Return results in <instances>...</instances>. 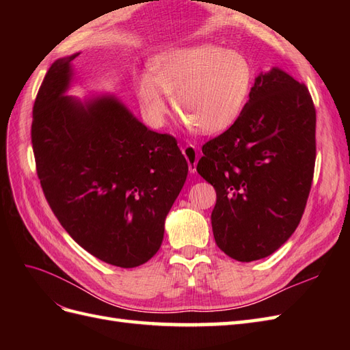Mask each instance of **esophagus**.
Here are the masks:
<instances>
[{
  "label": "esophagus",
  "mask_w": 350,
  "mask_h": 350,
  "mask_svg": "<svg viewBox=\"0 0 350 350\" xmlns=\"http://www.w3.org/2000/svg\"><path fill=\"white\" fill-rule=\"evenodd\" d=\"M183 153H184L187 162H188L189 172L194 174L197 171V162H198V153H197L196 146L194 144H187L183 149Z\"/></svg>",
  "instance_id": "1"
}]
</instances>
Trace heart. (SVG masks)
I'll use <instances>...</instances> for the list:
<instances>
[{
    "mask_svg": "<svg viewBox=\"0 0 350 350\" xmlns=\"http://www.w3.org/2000/svg\"><path fill=\"white\" fill-rule=\"evenodd\" d=\"M252 83L245 57L235 51L201 44L166 52L143 76L139 98L153 121L167 113L166 94L181 121L200 133L216 134L234 124L242 112Z\"/></svg>",
    "mask_w": 350,
    "mask_h": 350,
    "instance_id": "obj_1",
    "label": "heart"
}]
</instances>
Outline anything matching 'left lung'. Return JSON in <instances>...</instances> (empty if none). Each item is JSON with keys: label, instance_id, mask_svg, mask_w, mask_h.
<instances>
[{"label": "left lung", "instance_id": "left-lung-1", "mask_svg": "<svg viewBox=\"0 0 350 350\" xmlns=\"http://www.w3.org/2000/svg\"><path fill=\"white\" fill-rule=\"evenodd\" d=\"M315 108L304 83L261 72L229 129L203 146L197 172L216 189L217 247L250 262L279 250L298 228L315 166Z\"/></svg>", "mask_w": 350, "mask_h": 350}]
</instances>
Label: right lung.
<instances>
[{
  "mask_svg": "<svg viewBox=\"0 0 350 350\" xmlns=\"http://www.w3.org/2000/svg\"><path fill=\"white\" fill-rule=\"evenodd\" d=\"M74 54L57 59L33 105L31 146L45 198L81 248L116 267L149 261L188 163L171 134L147 129L113 96H64Z\"/></svg>",
  "mask_w": 350,
  "mask_h": 350,
  "instance_id": "right-lung-1",
  "label": "right lung"
}]
</instances>
